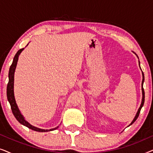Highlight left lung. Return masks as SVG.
<instances>
[{
  "mask_svg": "<svg viewBox=\"0 0 153 153\" xmlns=\"http://www.w3.org/2000/svg\"><path fill=\"white\" fill-rule=\"evenodd\" d=\"M139 65H140V62H139ZM142 74H143V80H142V94H143V98H142L141 104V106H140L139 110H138V111L137 113V115H136L135 118H134V120H132V122L131 123V124L129 125H131V124H133V123L136 121V120H137V119L138 118V117H139V116L140 111H141V109L142 106H143V104H144V101H145V93H144V90H143V82H144V74H143V72H142Z\"/></svg>",
  "mask_w": 153,
  "mask_h": 153,
  "instance_id": "1",
  "label": "left lung"
}]
</instances>
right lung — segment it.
<instances>
[{
    "label": "right lung",
    "mask_w": 153,
    "mask_h": 153,
    "mask_svg": "<svg viewBox=\"0 0 153 153\" xmlns=\"http://www.w3.org/2000/svg\"><path fill=\"white\" fill-rule=\"evenodd\" d=\"M24 48L21 49L16 52V55L14 56L13 62H12L11 66H10V68L9 74H8L9 81H8V83L7 85V97L8 102H10V106H11L12 114H13L16 120H17L21 124L24 125V126L28 127L29 129H33V130H35L37 131H40V132L53 131L54 129H57V127H56V128H53V129H42L37 128V127H35L34 126H33V125H31L30 124H29L26 120H25L24 118L23 117L22 115L21 114L18 108V106L16 104V101H15V99H14V72H15L16 64H17L19 56V54L22 53V51L24 50Z\"/></svg>",
    "instance_id": "add662e5"
}]
</instances>
